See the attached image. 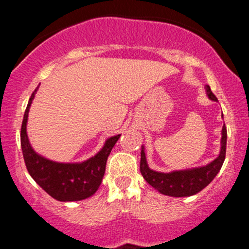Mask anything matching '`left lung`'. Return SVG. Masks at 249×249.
Segmentation results:
<instances>
[{
  "label": "left lung",
  "mask_w": 249,
  "mask_h": 249,
  "mask_svg": "<svg viewBox=\"0 0 249 249\" xmlns=\"http://www.w3.org/2000/svg\"><path fill=\"white\" fill-rule=\"evenodd\" d=\"M207 95L212 101H218L215 95L211 91V88L206 87ZM226 144H227V130L224 124L222 126L221 151L215 160L206 166L192 168V170L176 171L171 173H161L150 170L145 158L144 150H142L141 172L144 179L151 186L159 191L161 194L170 196H190L196 194L210 184L214 177L219 173L220 168L224 164L226 157Z\"/></svg>",
  "instance_id": "8db88e82"
}]
</instances>
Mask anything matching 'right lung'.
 Returning a JSON list of instances; mask_svg holds the SVG:
<instances>
[{
  "instance_id": "1",
  "label": "right lung",
  "mask_w": 249,
  "mask_h": 249,
  "mask_svg": "<svg viewBox=\"0 0 249 249\" xmlns=\"http://www.w3.org/2000/svg\"><path fill=\"white\" fill-rule=\"evenodd\" d=\"M36 91L37 89L25 108L21 127V146L28 172L45 192L58 201L87 199L101 186L107 157L121 134L108 138L104 147L95 157L81 164H61L43 158L31 148L27 136L28 112Z\"/></svg>"
}]
</instances>
